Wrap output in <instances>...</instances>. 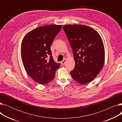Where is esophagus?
Masks as SVG:
<instances>
[{
	"instance_id": "esophagus-1",
	"label": "esophagus",
	"mask_w": 122,
	"mask_h": 122,
	"mask_svg": "<svg viewBox=\"0 0 122 122\" xmlns=\"http://www.w3.org/2000/svg\"><path fill=\"white\" fill-rule=\"evenodd\" d=\"M66 59H63V61H62L61 62V63L62 64V65H64L65 64V62H66Z\"/></svg>"
}]
</instances>
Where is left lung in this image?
Masks as SVG:
<instances>
[{
    "instance_id": "left-lung-1",
    "label": "left lung",
    "mask_w": 122,
    "mask_h": 122,
    "mask_svg": "<svg viewBox=\"0 0 122 122\" xmlns=\"http://www.w3.org/2000/svg\"><path fill=\"white\" fill-rule=\"evenodd\" d=\"M63 29L72 47L75 66L70 72L72 78L81 85L92 81L105 61L103 41L98 32L86 25H67Z\"/></svg>"
}]
</instances>
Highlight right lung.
Wrapping results in <instances>:
<instances>
[{
	"label": "right lung",
	"mask_w": 122,
	"mask_h": 122,
	"mask_svg": "<svg viewBox=\"0 0 122 122\" xmlns=\"http://www.w3.org/2000/svg\"><path fill=\"white\" fill-rule=\"evenodd\" d=\"M62 26L49 25L36 28L22 40L21 56L24 68L30 77L40 84L46 85L53 80L56 70L60 67L53 59L50 46Z\"/></svg>",
	"instance_id": "add662e5"
}]
</instances>
